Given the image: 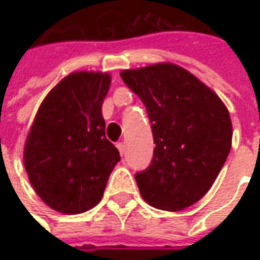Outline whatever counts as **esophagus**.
Instances as JSON below:
<instances>
[{
    "mask_svg": "<svg viewBox=\"0 0 260 260\" xmlns=\"http://www.w3.org/2000/svg\"><path fill=\"white\" fill-rule=\"evenodd\" d=\"M117 149H118V152H120V155L123 156L125 152V145L123 142H120V143H117Z\"/></svg>",
    "mask_w": 260,
    "mask_h": 260,
    "instance_id": "obj_1",
    "label": "esophagus"
}]
</instances>
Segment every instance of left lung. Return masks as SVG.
Segmentation results:
<instances>
[{"instance_id": "obj_1", "label": "left lung", "mask_w": 260, "mask_h": 260, "mask_svg": "<svg viewBox=\"0 0 260 260\" xmlns=\"http://www.w3.org/2000/svg\"><path fill=\"white\" fill-rule=\"evenodd\" d=\"M120 76L145 104L156 143L150 166L136 174L143 200L166 211L195 204L213 186L232 149L227 107L175 63L124 69Z\"/></svg>"}]
</instances>
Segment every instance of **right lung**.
Segmentation results:
<instances>
[{"label": "right lung", "mask_w": 260, "mask_h": 260, "mask_svg": "<svg viewBox=\"0 0 260 260\" xmlns=\"http://www.w3.org/2000/svg\"><path fill=\"white\" fill-rule=\"evenodd\" d=\"M110 84V74H69L46 95L27 135L28 181L59 213L81 214L98 204L120 160L101 111Z\"/></svg>", "instance_id": "1"}]
</instances>
